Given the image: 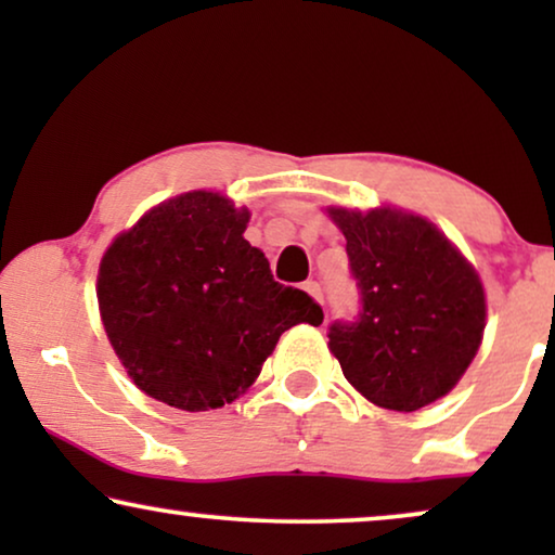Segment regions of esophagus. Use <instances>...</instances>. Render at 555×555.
I'll return each mask as SVG.
<instances>
[{
  "instance_id": "esophagus-1",
  "label": "esophagus",
  "mask_w": 555,
  "mask_h": 555,
  "mask_svg": "<svg viewBox=\"0 0 555 555\" xmlns=\"http://www.w3.org/2000/svg\"><path fill=\"white\" fill-rule=\"evenodd\" d=\"M302 291H306L308 295H313V298L323 306V287H321V283H315V280H308V283L302 285Z\"/></svg>"
}]
</instances>
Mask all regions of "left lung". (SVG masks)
Segmentation results:
<instances>
[{
  "instance_id": "8db88e82",
  "label": "left lung",
  "mask_w": 555,
  "mask_h": 555,
  "mask_svg": "<svg viewBox=\"0 0 555 555\" xmlns=\"http://www.w3.org/2000/svg\"><path fill=\"white\" fill-rule=\"evenodd\" d=\"M328 217L344 232L361 295L359 318L328 331L344 376L393 412L442 399L482 344L480 275L424 217L391 207H328Z\"/></svg>"
}]
</instances>
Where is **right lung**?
<instances>
[{"instance_id": "add662e5", "label": "right lung", "mask_w": 555, "mask_h": 555, "mask_svg": "<svg viewBox=\"0 0 555 555\" xmlns=\"http://www.w3.org/2000/svg\"><path fill=\"white\" fill-rule=\"evenodd\" d=\"M247 222L227 196L186 192L105 249L103 328L149 397L184 412L232 404L287 328L323 323L308 293L272 280L268 257L242 237Z\"/></svg>"}]
</instances>
